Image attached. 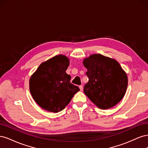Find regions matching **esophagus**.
<instances>
[{
  "mask_svg": "<svg viewBox=\"0 0 148 148\" xmlns=\"http://www.w3.org/2000/svg\"><path fill=\"white\" fill-rule=\"evenodd\" d=\"M79 89H80V91H83V87L82 86H79Z\"/></svg>",
  "mask_w": 148,
  "mask_h": 148,
  "instance_id": "34e87169",
  "label": "esophagus"
}]
</instances>
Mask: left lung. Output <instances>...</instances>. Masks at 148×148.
<instances>
[{"label": "left lung", "mask_w": 148, "mask_h": 148, "mask_svg": "<svg viewBox=\"0 0 148 148\" xmlns=\"http://www.w3.org/2000/svg\"><path fill=\"white\" fill-rule=\"evenodd\" d=\"M87 69L88 83L84 92L101 109L111 108L122 99L127 91L128 77L119 62L100 53L83 61Z\"/></svg>", "instance_id": "left-lung-1"}]
</instances>
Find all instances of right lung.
<instances>
[{
  "label": "right lung",
  "instance_id": "obj_1",
  "mask_svg": "<svg viewBox=\"0 0 148 148\" xmlns=\"http://www.w3.org/2000/svg\"><path fill=\"white\" fill-rule=\"evenodd\" d=\"M69 59L58 55L42 62L29 79V91L34 100L44 110L57 113L65 109L79 91L70 83L66 70Z\"/></svg>",
  "mask_w": 148,
  "mask_h": 148
}]
</instances>
